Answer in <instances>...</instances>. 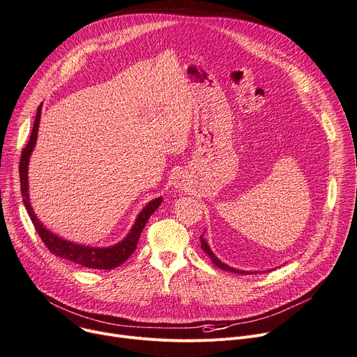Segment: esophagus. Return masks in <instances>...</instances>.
I'll return each mask as SVG.
<instances>
[{"mask_svg":"<svg viewBox=\"0 0 357 357\" xmlns=\"http://www.w3.org/2000/svg\"><path fill=\"white\" fill-rule=\"evenodd\" d=\"M175 183H176V188H179V189H185V188H186V185H188V183H186V181H185L183 178H178Z\"/></svg>","mask_w":357,"mask_h":357,"instance_id":"obj_1","label":"esophagus"}]
</instances>
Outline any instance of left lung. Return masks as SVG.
<instances>
[{
    "label": "left lung",
    "mask_w": 357,
    "mask_h": 357,
    "mask_svg": "<svg viewBox=\"0 0 357 357\" xmlns=\"http://www.w3.org/2000/svg\"><path fill=\"white\" fill-rule=\"evenodd\" d=\"M201 238V247H202V250L208 254V257L212 259V263L215 264L218 268H221V270H227V271H231V273H236V274H251V271H244V270H238V268H232V267H229V266H227V264H224L221 259H218L217 257H215V254H213L212 251H211V248H209V245H208V243L205 241V238H204V235H201L199 236ZM257 273V271H255Z\"/></svg>",
    "instance_id": "left-lung-1"
}]
</instances>
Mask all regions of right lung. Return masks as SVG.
I'll return each instance as SVG.
<instances>
[{"label":"right lung","instance_id":"add662e5","mask_svg":"<svg viewBox=\"0 0 357 357\" xmlns=\"http://www.w3.org/2000/svg\"><path fill=\"white\" fill-rule=\"evenodd\" d=\"M41 106H38L37 109V114H36V121H34V126H33V132L30 136V140L27 146L22 149L21 152V160H20V185H21V195H22V202L24 206H26L29 215L40 235L41 241L44 243V245L49 248L50 252H53L54 255L64 258L67 261H71V263L80 264L83 267L87 268H98V270H112L117 266L123 264L125 261L133 254V251L136 250L139 236L144 231L148 220L151 218L152 213L158 209V206L162 202V198H156L152 199L144 209L139 212V215L132 227V229L129 231V234L125 236V238L117 243L112 247H89V245H80V244H75L71 241L63 240L60 236H57L56 234H53L52 231L47 229L36 217V213L31 208L30 204V197H29V160L31 156V152L36 146L37 142V132H38V125H40V117H41Z\"/></svg>","mask_w":357,"mask_h":357}]
</instances>
